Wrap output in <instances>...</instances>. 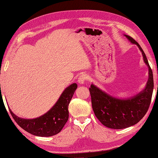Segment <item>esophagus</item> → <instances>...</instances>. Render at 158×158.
<instances>
[{"mask_svg": "<svg viewBox=\"0 0 158 158\" xmlns=\"http://www.w3.org/2000/svg\"><path fill=\"white\" fill-rule=\"evenodd\" d=\"M87 79H88V76L87 75H85V74H83V75H81L79 77L78 79V82L80 84H83L85 81Z\"/></svg>", "mask_w": 158, "mask_h": 158, "instance_id": "34e87169", "label": "esophagus"}]
</instances>
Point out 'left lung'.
I'll list each match as a JSON object with an SVG mask.
<instances>
[{"mask_svg":"<svg viewBox=\"0 0 158 158\" xmlns=\"http://www.w3.org/2000/svg\"><path fill=\"white\" fill-rule=\"evenodd\" d=\"M132 44L138 46L143 60L149 69V78L143 90L127 98L109 94L92 83L89 88L92 109L96 117L104 126L112 129H123L135 125L145 116L152 100L153 91L152 70L143 49L135 39L124 35Z\"/></svg>","mask_w":158,"mask_h":158,"instance_id":"1","label":"left lung"}]
</instances>
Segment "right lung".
<instances>
[{
    "label": "right lung",
    "instance_id": "right-lung-1",
    "mask_svg": "<svg viewBox=\"0 0 158 158\" xmlns=\"http://www.w3.org/2000/svg\"><path fill=\"white\" fill-rule=\"evenodd\" d=\"M77 88L72 83L62 93L58 101L48 112L34 119H24L15 115L10 109L13 118L26 132L37 136H52L62 130L69 119V105Z\"/></svg>",
    "mask_w": 158,
    "mask_h": 158
}]
</instances>
